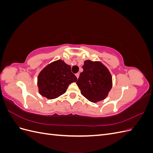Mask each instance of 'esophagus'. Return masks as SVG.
<instances>
[{
  "mask_svg": "<svg viewBox=\"0 0 153 153\" xmlns=\"http://www.w3.org/2000/svg\"><path fill=\"white\" fill-rule=\"evenodd\" d=\"M75 75H76V78H78V77H79V75H80V74H79V73H76V74H75Z\"/></svg>",
  "mask_w": 153,
  "mask_h": 153,
  "instance_id": "34e87169",
  "label": "esophagus"
}]
</instances>
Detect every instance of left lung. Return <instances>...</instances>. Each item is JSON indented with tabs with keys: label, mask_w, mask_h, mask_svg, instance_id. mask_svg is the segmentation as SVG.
<instances>
[{
	"label": "left lung",
	"mask_w": 153,
	"mask_h": 153,
	"mask_svg": "<svg viewBox=\"0 0 153 153\" xmlns=\"http://www.w3.org/2000/svg\"><path fill=\"white\" fill-rule=\"evenodd\" d=\"M76 84L81 94L91 102L104 100L112 87V75L100 62L85 61Z\"/></svg>",
	"instance_id": "8db88e82"
}]
</instances>
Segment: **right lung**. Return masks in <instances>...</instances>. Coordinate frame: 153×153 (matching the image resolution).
<instances>
[{
	"instance_id": "obj_1",
	"label": "right lung",
	"mask_w": 153,
	"mask_h": 153,
	"mask_svg": "<svg viewBox=\"0 0 153 153\" xmlns=\"http://www.w3.org/2000/svg\"><path fill=\"white\" fill-rule=\"evenodd\" d=\"M77 78L71 71V66L61 60L53 62L40 72L38 86L41 95L52 100L65 93L69 85Z\"/></svg>"
}]
</instances>
